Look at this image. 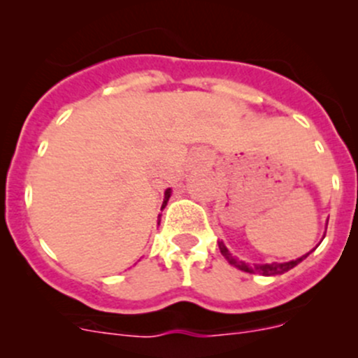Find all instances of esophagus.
<instances>
[{"label": "esophagus", "instance_id": "1", "mask_svg": "<svg viewBox=\"0 0 358 358\" xmlns=\"http://www.w3.org/2000/svg\"><path fill=\"white\" fill-rule=\"evenodd\" d=\"M202 164H204V154H196V156L192 157V166H196V168H202Z\"/></svg>", "mask_w": 358, "mask_h": 358}]
</instances>
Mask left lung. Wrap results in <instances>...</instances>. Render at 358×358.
Masks as SVG:
<instances>
[{"instance_id":"left-lung-1","label":"left lung","mask_w":358,"mask_h":358,"mask_svg":"<svg viewBox=\"0 0 358 358\" xmlns=\"http://www.w3.org/2000/svg\"><path fill=\"white\" fill-rule=\"evenodd\" d=\"M218 246H220V251H222V255L225 256L227 259H229L230 265L237 266V268L244 270V272L259 273V275H266V277H268V275H280V273H284V272H287V270L294 268V266L298 265V263H301L303 259H305L306 256H308L310 252H312V251L306 252V255H303L301 258H296V259H292V262H286V263H265V265L249 266L244 262H239V259H237V258H234V256L230 255L229 249H227V246L223 243H218Z\"/></svg>"}]
</instances>
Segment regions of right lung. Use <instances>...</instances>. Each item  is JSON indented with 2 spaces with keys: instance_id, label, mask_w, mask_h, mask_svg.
<instances>
[{
  "instance_id": "obj_1",
  "label": "right lung",
  "mask_w": 358,
  "mask_h": 358,
  "mask_svg": "<svg viewBox=\"0 0 358 358\" xmlns=\"http://www.w3.org/2000/svg\"><path fill=\"white\" fill-rule=\"evenodd\" d=\"M169 197H171V189H168V190H166V192H164V201H162V208H164V206L168 204ZM162 208H161V209H162Z\"/></svg>"
}]
</instances>
